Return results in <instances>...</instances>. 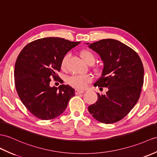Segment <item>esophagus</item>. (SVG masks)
<instances>
[{"mask_svg":"<svg viewBox=\"0 0 157 157\" xmlns=\"http://www.w3.org/2000/svg\"><path fill=\"white\" fill-rule=\"evenodd\" d=\"M75 93L76 95H78V94L84 93V91H83V90H75Z\"/></svg>","mask_w":157,"mask_h":157,"instance_id":"esophagus-1","label":"esophagus"}]
</instances>
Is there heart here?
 <instances>
[{
	"mask_svg": "<svg viewBox=\"0 0 157 157\" xmlns=\"http://www.w3.org/2000/svg\"><path fill=\"white\" fill-rule=\"evenodd\" d=\"M80 56L82 59L88 65L93 64L96 60V55L94 54L92 51L87 49H82L79 53ZM69 58H70V54H65L62 57L61 61V68L62 70H65L67 67ZM93 70L94 72L96 74H100L101 71V67L100 65H94ZM92 78L89 75H73L68 79V83L71 86L75 87L77 89H84L86 86L89 83L92 82Z\"/></svg>",
	"mask_w": 157,
	"mask_h": 157,
	"instance_id": "obj_1",
	"label": "heart"
}]
</instances>
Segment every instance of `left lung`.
I'll return each instance as SVG.
<instances>
[{"instance_id": "8db88e82", "label": "left lung", "mask_w": 157, "mask_h": 157, "mask_svg": "<svg viewBox=\"0 0 157 157\" xmlns=\"http://www.w3.org/2000/svg\"><path fill=\"white\" fill-rule=\"evenodd\" d=\"M89 47L100 55L104 63L101 77L94 86L108 90L104 95L97 94L98 100L88 110L101 123L116 122L128 114L140 96L144 83L143 63L135 51L117 40L101 39Z\"/></svg>"}]
</instances>
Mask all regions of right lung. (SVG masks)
<instances>
[{"instance_id": "obj_1", "label": "right lung", "mask_w": 157, "mask_h": 157, "mask_svg": "<svg viewBox=\"0 0 157 157\" xmlns=\"http://www.w3.org/2000/svg\"><path fill=\"white\" fill-rule=\"evenodd\" d=\"M79 43L59 37L39 39L28 43L18 56L14 71L16 90L25 106L37 118L57 117L75 96L71 86L63 84L57 89L49 83L51 79L60 78L57 72L62 57Z\"/></svg>"}]
</instances>
